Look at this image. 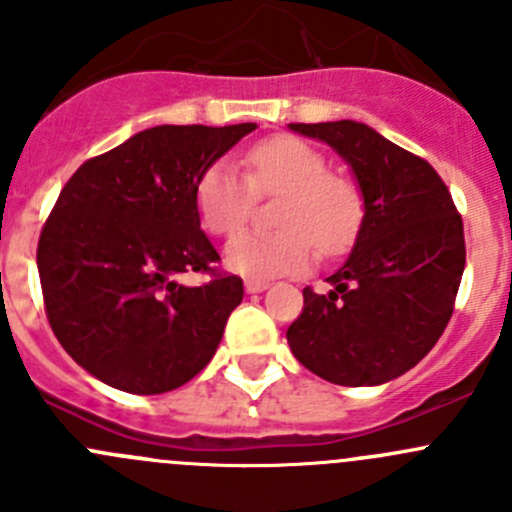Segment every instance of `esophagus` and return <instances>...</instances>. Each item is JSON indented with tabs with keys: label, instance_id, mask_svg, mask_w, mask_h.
<instances>
[{
	"label": "esophagus",
	"instance_id": "1",
	"mask_svg": "<svg viewBox=\"0 0 512 512\" xmlns=\"http://www.w3.org/2000/svg\"><path fill=\"white\" fill-rule=\"evenodd\" d=\"M267 287H270V282H267V280H247V282H245V289H247V292H250V294L265 292Z\"/></svg>",
	"mask_w": 512,
	"mask_h": 512
}]
</instances>
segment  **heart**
Listing matches in <instances>:
<instances>
[{
    "instance_id": "b5f03b06",
    "label": "heart",
    "mask_w": 512,
    "mask_h": 512,
    "mask_svg": "<svg viewBox=\"0 0 512 512\" xmlns=\"http://www.w3.org/2000/svg\"><path fill=\"white\" fill-rule=\"evenodd\" d=\"M247 175L230 160H215L195 185V210L210 235H232L250 215L255 195H280L277 232H240L225 245V267L247 280H270L302 270L312 245L337 255L361 225V193L312 143L275 136L245 153Z\"/></svg>"
}]
</instances>
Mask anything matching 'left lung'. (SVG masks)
Wrapping results in <instances>:
<instances>
[{
	"instance_id": "obj_1",
	"label": "left lung",
	"mask_w": 512,
	"mask_h": 512,
	"mask_svg": "<svg viewBox=\"0 0 512 512\" xmlns=\"http://www.w3.org/2000/svg\"><path fill=\"white\" fill-rule=\"evenodd\" d=\"M289 128L332 146L364 198L352 255L327 277V294L304 287L289 349L332 384H386L414 369L451 319L466 267L463 220L441 175L366 123Z\"/></svg>"
}]
</instances>
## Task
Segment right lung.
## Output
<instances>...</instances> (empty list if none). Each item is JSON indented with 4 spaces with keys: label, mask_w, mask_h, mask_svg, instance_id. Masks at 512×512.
<instances>
[{
    "label": "right lung",
    "mask_w": 512,
    "mask_h": 512,
    "mask_svg": "<svg viewBox=\"0 0 512 512\" xmlns=\"http://www.w3.org/2000/svg\"><path fill=\"white\" fill-rule=\"evenodd\" d=\"M255 123L156 126L86 160L39 237L46 317L66 354L128 394H165L208 366L242 280L215 272L195 185ZM180 271H210L185 288Z\"/></svg>",
    "instance_id": "obj_1"
}]
</instances>
